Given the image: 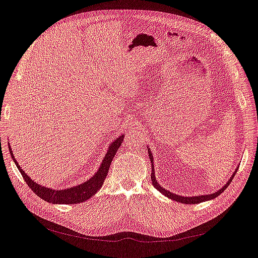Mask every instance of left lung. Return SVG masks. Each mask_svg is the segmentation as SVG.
I'll return each mask as SVG.
<instances>
[{
	"label": "left lung",
	"instance_id": "obj_1",
	"mask_svg": "<svg viewBox=\"0 0 258 258\" xmlns=\"http://www.w3.org/2000/svg\"><path fill=\"white\" fill-rule=\"evenodd\" d=\"M149 148V147H148ZM149 156H150V159H151V162H152V169H153V172H152V175H151V178H152V183L153 185L158 189L159 192H161V194L165 195L166 197H169L170 199L172 200H175V201H178V203H181V204H185V205H195V204H199V203H204V201H208V200H211V199H214L216 198L217 196H219L225 189L229 186V184L231 183V181L233 180V177L235 176V174H236L237 170H235V172L233 173L232 177L229 179L228 182L226 183V185L223 186L222 188H220L219 191L215 192V193H211L209 195H201V196H192V197H183V196H180V195H176V194H173L171 193L170 191H166L165 188H163L158 182L156 181V178H155V170H154V163H153V156H152V153L149 149Z\"/></svg>",
	"mask_w": 258,
	"mask_h": 258
}]
</instances>
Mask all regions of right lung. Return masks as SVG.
<instances>
[{
  "mask_svg": "<svg viewBox=\"0 0 258 258\" xmlns=\"http://www.w3.org/2000/svg\"><path fill=\"white\" fill-rule=\"evenodd\" d=\"M123 138H124V135H121L109 145L108 151L104 157L101 165H100L98 172L91 179H88L87 181H85L82 184L73 186L71 188L60 189V191H55V189H51L46 186H42V185L36 183L33 180H31V179L24 173V171L21 169L19 163L16 161L15 156H14L13 151H11L10 147H9V152L11 155V158L14 159L20 173L22 174V177L24 178L25 182L40 198L47 201V203H51V204L74 205V204L83 203V201L89 199L98 192V189L100 187L102 186L105 178H106V175L108 173V169L110 166L111 160L114 159V156L116 155L118 149L120 148V145L123 141Z\"/></svg>",
  "mask_w": 258,
  "mask_h": 258,
  "instance_id": "add662e5",
  "label": "right lung"
}]
</instances>
